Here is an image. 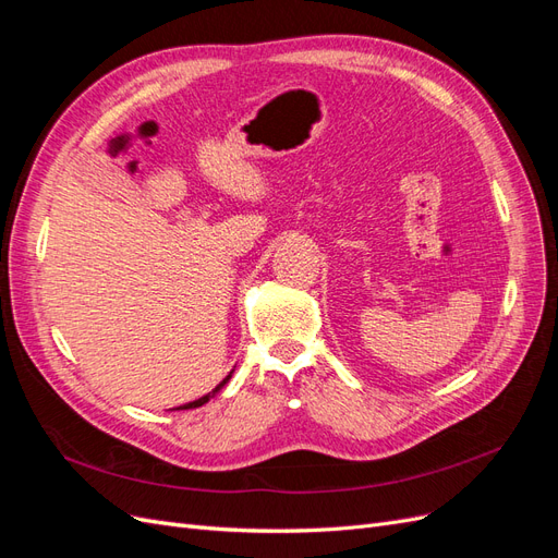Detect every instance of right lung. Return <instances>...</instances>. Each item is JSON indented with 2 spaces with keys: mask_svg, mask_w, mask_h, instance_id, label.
<instances>
[{
  "mask_svg": "<svg viewBox=\"0 0 558 558\" xmlns=\"http://www.w3.org/2000/svg\"><path fill=\"white\" fill-rule=\"evenodd\" d=\"M230 377H232V375H228V377H226V379H223L221 384H218V386L214 388V391H211V393H207V396H202V398H197V400H193V402H189V404H181V408H179V410H193V408H202V404H205V402H207L209 398H214V396H216L218 391H221V388H223V386L228 384V379H230Z\"/></svg>",
  "mask_w": 558,
  "mask_h": 558,
  "instance_id": "1",
  "label": "right lung"
}]
</instances>
